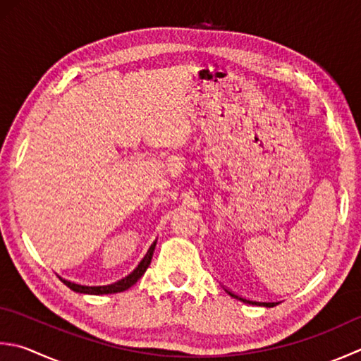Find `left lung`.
<instances>
[{
	"instance_id": "obj_1",
	"label": "left lung",
	"mask_w": 361,
	"mask_h": 361,
	"mask_svg": "<svg viewBox=\"0 0 361 361\" xmlns=\"http://www.w3.org/2000/svg\"><path fill=\"white\" fill-rule=\"evenodd\" d=\"M225 291H227L230 295H231V298H236V299H239V300H243V302H247V303H253V302H250V300H247V299H244V298H239V295H236L235 293H231L230 291V289H225Z\"/></svg>"
}]
</instances>
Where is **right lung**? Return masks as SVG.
<instances>
[{"label":"right lung","instance_id":"obj_1","mask_svg":"<svg viewBox=\"0 0 361 361\" xmlns=\"http://www.w3.org/2000/svg\"><path fill=\"white\" fill-rule=\"evenodd\" d=\"M153 250L154 247L152 245L150 249H148L147 255L142 258V261L137 264L136 269H134L131 274L126 275V277L120 279L117 281H114V283L111 285H103V286H87V285H78V283H73V281H68L66 279H61L63 285H67L72 291H76V293H84V294H114V293H122L125 291V289L131 288L136 281L142 277L144 272L147 271V267L150 266L152 263V257H153Z\"/></svg>","mask_w":361,"mask_h":361}]
</instances>
